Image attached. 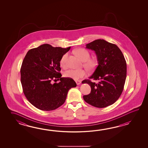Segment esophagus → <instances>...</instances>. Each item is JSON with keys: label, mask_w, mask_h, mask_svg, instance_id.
<instances>
[{"label": "esophagus", "mask_w": 148, "mask_h": 148, "mask_svg": "<svg viewBox=\"0 0 148 148\" xmlns=\"http://www.w3.org/2000/svg\"><path fill=\"white\" fill-rule=\"evenodd\" d=\"M75 82H76L77 85H80V83H81V81H80V80H76V81H75Z\"/></svg>", "instance_id": "esophagus-1"}]
</instances>
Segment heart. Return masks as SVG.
<instances>
[{"mask_svg": "<svg viewBox=\"0 0 148 148\" xmlns=\"http://www.w3.org/2000/svg\"><path fill=\"white\" fill-rule=\"evenodd\" d=\"M75 53L78 57L82 61L84 62V66L89 71L94 69L97 65V62L93 59H89L90 55L88 51L85 49H78L75 51ZM68 57V53L64 54L60 60V65L63 68L66 66V60ZM86 75V71L84 69H69L66 70L64 73L65 77L78 80Z\"/></svg>", "mask_w": 148, "mask_h": 148, "instance_id": "b5f03b06", "label": "heart"}]
</instances>
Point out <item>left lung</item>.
Masks as SVG:
<instances>
[{"label":"left lung","instance_id":"left-lung-1","mask_svg":"<svg viewBox=\"0 0 148 148\" xmlns=\"http://www.w3.org/2000/svg\"><path fill=\"white\" fill-rule=\"evenodd\" d=\"M86 48L94 51L97 66L89 78L82 82L91 87L89 94L83 98L94 107L104 108L114 104L119 98L124 89L126 77V63L122 51L115 44L104 40H96L86 44Z\"/></svg>","mask_w":148,"mask_h":148}]
</instances>
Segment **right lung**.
I'll use <instances>...</instances> for the list:
<instances>
[{"instance_id": "add662e5", "label": "right lung", "mask_w": 148, "mask_h": 148, "mask_svg": "<svg viewBox=\"0 0 148 148\" xmlns=\"http://www.w3.org/2000/svg\"><path fill=\"white\" fill-rule=\"evenodd\" d=\"M70 49L44 44L26 54L21 68V82L25 97L38 109H57L65 102L70 89L77 86L73 79L61 77L60 73L61 58ZM59 78V83L51 84Z\"/></svg>"}]
</instances>
